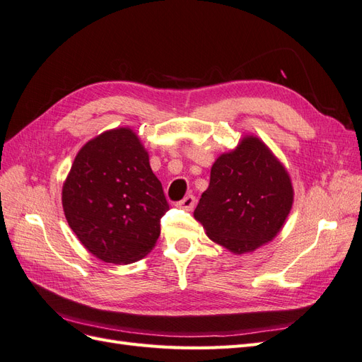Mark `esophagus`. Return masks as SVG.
I'll return each instance as SVG.
<instances>
[{"mask_svg":"<svg viewBox=\"0 0 362 362\" xmlns=\"http://www.w3.org/2000/svg\"><path fill=\"white\" fill-rule=\"evenodd\" d=\"M194 204H196L194 196H193V194H189V196H185V198H184L182 201L177 202V206H178V208H182V210L190 211V210H193Z\"/></svg>","mask_w":362,"mask_h":362,"instance_id":"obj_1","label":"esophagus"}]
</instances>
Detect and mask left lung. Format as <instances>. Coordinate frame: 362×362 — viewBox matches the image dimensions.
<instances>
[{"mask_svg": "<svg viewBox=\"0 0 362 362\" xmlns=\"http://www.w3.org/2000/svg\"><path fill=\"white\" fill-rule=\"evenodd\" d=\"M290 175L255 136L218 157L194 218L213 242L234 254L254 252L276 237L293 205Z\"/></svg>", "mask_w": 362, "mask_h": 362, "instance_id": "8db88e82", "label": "left lung"}]
</instances>
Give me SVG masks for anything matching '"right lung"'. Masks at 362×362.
<instances>
[{
    "mask_svg": "<svg viewBox=\"0 0 362 362\" xmlns=\"http://www.w3.org/2000/svg\"><path fill=\"white\" fill-rule=\"evenodd\" d=\"M62 204L81 245L113 264L149 254L169 210L148 152L129 128L105 131L80 149L63 184Z\"/></svg>",
    "mask_w": 362,
    "mask_h": 362,
    "instance_id": "right-lung-1",
    "label": "right lung"
}]
</instances>
